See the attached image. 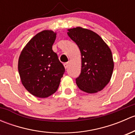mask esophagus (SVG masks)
Segmentation results:
<instances>
[{
    "mask_svg": "<svg viewBox=\"0 0 135 135\" xmlns=\"http://www.w3.org/2000/svg\"><path fill=\"white\" fill-rule=\"evenodd\" d=\"M64 66H65V69H67L68 66H69V62H65V63H64Z\"/></svg>",
    "mask_w": 135,
    "mask_h": 135,
    "instance_id": "1",
    "label": "esophagus"
}]
</instances>
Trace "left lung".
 <instances>
[{"label":"left lung","mask_w":135,"mask_h":135,"mask_svg":"<svg viewBox=\"0 0 135 135\" xmlns=\"http://www.w3.org/2000/svg\"><path fill=\"white\" fill-rule=\"evenodd\" d=\"M69 37L78 46L81 56V69L76 82L80 90L95 93L109 83L114 70L110 47L99 35L77 27L67 30Z\"/></svg>","instance_id":"obj_1"}]
</instances>
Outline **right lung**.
Listing matches in <instances>:
<instances>
[{
	"label": "right lung",
	"mask_w": 135,
	"mask_h": 135,
	"mask_svg": "<svg viewBox=\"0 0 135 135\" xmlns=\"http://www.w3.org/2000/svg\"><path fill=\"white\" fill-rule=\"evenodd\" d=\"M56 32L44 30L26 44L18 60V71L25 88L35 97L46 98L56 92L65 73L52 46Z\"/></svg>",
	"instance_id": "right-lung-1"
}]
</instances>
